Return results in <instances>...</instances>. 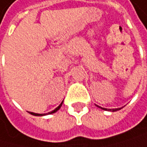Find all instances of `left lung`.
<instances>
[{"instance_id":"obj_1","label":"left lung","mask_w":147,"mask_h":147,"mask_svg":"<svg viewBox=\"0 0 147 147\" xmlns=\"http://www.w3.org/2000/svg\"><path fill=\"white\" fill-rule=\"evenodd\" d=\"M96 106L101 108V109H104V111H119V109H121L120 108H118V109H105V108H102V107H100L98 105H96Z\"/></svg>"}]
</instances>
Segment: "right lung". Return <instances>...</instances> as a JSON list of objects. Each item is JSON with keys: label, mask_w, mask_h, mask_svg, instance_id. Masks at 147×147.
<instances>
[{"label": "right lung", "mask_w": 147, "mask_h": 147, "mask_svg": "<svg viewBox=\"0 0 147 147\" xmlns=\"http://www.w3.org/2000/svg\"><path fill=\"white\" fill-rule=\"evenodd\" d=\"M62 103H63V102L54 109V111H51V112H49L48 114H53V113H54V112H56L57 111H59V108L61 107V105H62ZM31 115H34V116H45V115H46V114H38V113H33V112H30Z\"/></svg>", "instance_id": "add662e5"}]
</instances>
